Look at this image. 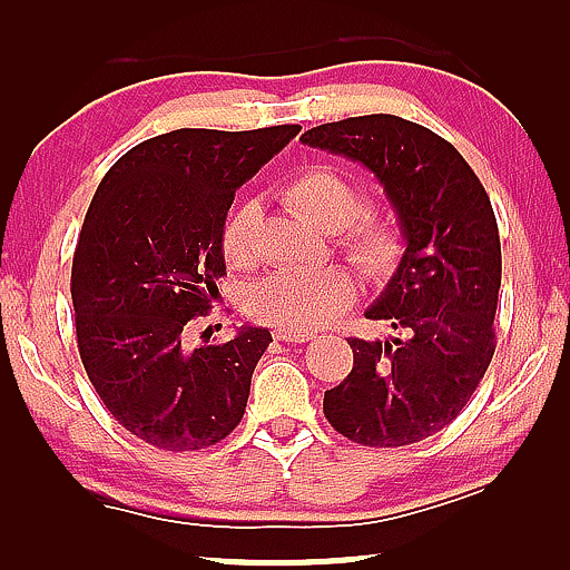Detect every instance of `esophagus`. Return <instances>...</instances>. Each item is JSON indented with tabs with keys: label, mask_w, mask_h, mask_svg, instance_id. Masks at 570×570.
I'll return each mask as SVG.
<instances>
[{
	"label": "esophagus",
	"mask_w": 570,
	"mask_h": 570,
	"mask_svg": "<svg viewBox=\"0 0 570 570\" xmlns=\"http://www.w3.org/2000/svg\"><path fill=\"white\" fill-rule=\"evenodd\" d=\"M274 338L276 341H284V343H307V341L315 338V333L294 331V327H276Z\"/></svg>",
	"instance_id": "obj_1"
}]
</instances>
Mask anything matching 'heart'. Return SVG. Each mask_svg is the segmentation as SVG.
<instances>
[{
	"instance_id": "heart-1",
	"label": "heart",
	"mask_w": 570,
	"mask_h": 570,
	"mask_svg": "<svg viewBox=\"0 0 570 570\" xmlns=\"http://www.w3.org/2000/svg\"><path fill=\"white\" fill-rule=\"evenodd\" d=\"M284 196L304 219L338 232L343 253L372 282H384L403 263L407 239L397 216L382 208H358L362 190L333 167L317 165L299 173ZM258 214V204L243 202L224 219L222 250L232 266H253ZM354 299L356 282L343 268H284L253 286L247 307L261 323L309 331L331 323Z\"/></svg>"
}]
</instances>
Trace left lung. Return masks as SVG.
Instances as JSON below:
<instances>
[{"instance_id": "left-lung-1", "label": "left lung", "mask_w": 570, "mask_h": 570, "mask_svg": "<svg viewBox=\"0 0 570 570\" xmlns=\"http://www.w3.org/2000/svg\"><path fill=\"white\" fill-rule=\"evenodd\" d=\"M299 141L372 170L407 239L366 309L400 338H348L354 368L325 392V419L364 446L415 444L460 415L493 358L501 239L491 198L452 144L405 118H346Z\"/></svg>"}]
</instances>
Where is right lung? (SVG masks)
<instances>
[{"label": "right lung", "instance_id": "1", "mask_svg": "<svg viewBox=\"0 0 570 570\" xmlns=\"http://www.w3.org/2000/svg\"><path fill=\"white\" fill-rule=\"evenodd\" d=\"M299 128L159 134L128 149L95 190L71 263L77 346L102 405L141 442L194 452L243 421L271 333L245 325L202 348H188L186 333L219 294L235 190Z\"/></svg>", "mask_w": 570, "mask_h": 570}]
</instances>
